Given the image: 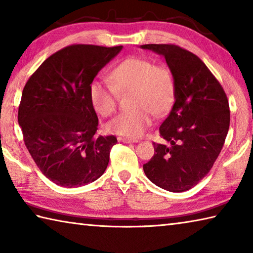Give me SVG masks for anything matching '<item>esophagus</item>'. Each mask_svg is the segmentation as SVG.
<instances>
[{
	"instance_id": "esophagus-1",
	"label": "esophagus",
	"mask_w": 253,
	"mask_h": 253,
	"mask_svg": "<svg viewBox=\"0 0 253 253\" xmlns=\"http://www.w3.org/2000/svg\"><path fill=\"white\" fill-rule=\"evenodd\" d=\"M119 140L125 142V144H131V142H138V139H134V138H128V137H122L119 138Z\"/></svg>"
}]
</instances>
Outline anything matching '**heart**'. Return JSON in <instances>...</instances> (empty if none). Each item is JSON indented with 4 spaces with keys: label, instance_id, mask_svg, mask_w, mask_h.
Masks as SVG:
<instances>
[{
    "label": "heart",
    "instance_id": "obj_1",
    "mask_svg": "<svg viewBox=\"0 0 253 253\" xmlns=\"http://www.w3.org/2000/svg\"><path fill=\"white\" fill-rule=\"evenodd\" d=\"M110 83L94 81L89 85V102L102 116L117 107L118 93L131 90L130 111L123 112L107 124L115 135L137 138L149 127L153 115L160 117L172 106L176 85L171 72L141 57L124 59L109 73Z\"/></svg>",
    "mask_w": 253,
    "mask_h": 253
}]
</instances>
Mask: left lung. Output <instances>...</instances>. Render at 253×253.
I'll return each instance as SVG.
<instances>
[{
  "label": "left lung",
  "instance_id": "1",
  "mask_svg": "<svg viewBox=\"0 0 253 253\" xmlns=\"http://www.w3.org/2000/svg\"><path fill=\"white\" fill-rule=\"evenodd\" d=\"M163 55L174 79V103L159 127L163 144L144 165L147 178L171 192L191 189L212 168L230 125L227 95L206 64L173 44H145Z\"/></svg>",
  "mask_w": 253,
  "mask_h": 253
}]
</instances>
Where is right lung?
Here are the masks:
<instances>
[{
  "instance_id": "add662e5",
  "label": "right lung",
  "mask_w": 253,
  "mask_h": 253,
  "mask_svg": "<svg viewBox=\"0 0 253 253\" xmlns=\"http://www.w3.org/2000/svg\"><path fill=\"white\" fill-rule=\"evenodd\" d=\"M123 46L75 44L45 59L24 86L18 125L32 158L50 181L85 186L107 168L115 136H94L98 117L89 85Z\"/></svg>"
}]
</instances>
